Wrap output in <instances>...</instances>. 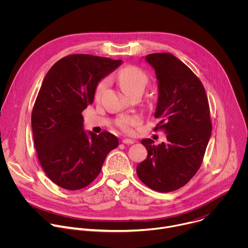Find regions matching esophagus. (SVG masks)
<instances>
[{
    "label": "esophagus",
    "mask_w": 248,
    "mask_h": 248,
    "mask_svg": "<svg viewBox=\"0 0 248 248\" xmlns=\"http://www.w3.org/2000/svg\"><path fill=\"white\" fill-rule=\"evenodd\" d=\"M122 142H123L124 144H133L134 141L131 140V139H129V138H124V139L122 140Z\"/></svg>",
    "instance_id": "1"
}]
</instances>
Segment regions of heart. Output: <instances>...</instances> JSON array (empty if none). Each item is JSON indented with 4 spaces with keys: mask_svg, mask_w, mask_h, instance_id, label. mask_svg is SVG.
Segmentation results:
<instances>
[{
    "mask_svg": "<svg viewBox=\"0 0 248 248\" xmlns=\"http://www.w3.org/2000/svg\"><path fill=\"white\" fill-rule=\"evenodd\" d=\"M121 86L126 94L133 96L138 92H143L145 87L149 83V76L139 66L136 65H126L123 67L118 75ZM110 83L109 78H103L97 84L95 89V98L99 99L104 91L108 88ZM142 119L138 115L133 116H122L117 121V125L124 132L130 133L134 126L141 124Z\"/></svg>",
    "mask_w": 248,
    "mask_h": 248,
    "instance_id": "obj_1",
    "label": "heart"
}]
</instances>
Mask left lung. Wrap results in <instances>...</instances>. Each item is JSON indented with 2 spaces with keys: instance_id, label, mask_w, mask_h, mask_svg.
Segmentation results:
<instances>
[{
  "instance_id": "8db88e82",
  "label": "left lung",
  "mask_w": 248,
  "mask_h": 248,
  "mask_svg": "<svg viewBox=\"0 0 248 248\" xmlns=\"http://www.w3.org/2000/svg\"><path fill=\"white\" fill-rule=\"evenodd\" d=\"M145 59L159 85L155 117L160 122L154 130L163 129L168 141L159 145L149 138L141 141L148 155L136 172L149 188L170 192L186 186L202 164L212 130L210 108L202 82L182 61L170 53Z\"/></svg>"
}]
</instances>
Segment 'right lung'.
Segmentation results:
<instances>
[{
	"mask_svg": "<svg viewBox=\"0 0 248 248\" xmlns=\"http://www.w3.org/2000/svg\"><path fill=\"white\" fill-rule=\"evenodd\" d=\"M122 63L85 54L59 60L47 73L31 114L39 163L48 178L67 190L89 186L110 151L119 145L108 132L83 130L82 111L93 103L99 81Z\"/></svg>",
	"mask_w": 248,
	"mask_h": 248,
	"instance_id": "obj_1",
	"label": "right lung"
}]
</instances>
